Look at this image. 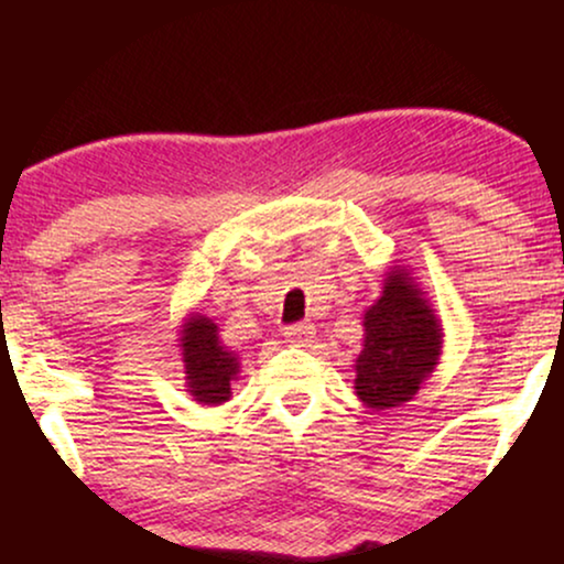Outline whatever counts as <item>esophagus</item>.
Returning <instances> with one entry per match:
<instances>
[{
	"label": "esophagus",
	"mask_w": 564,
	"mask_h": 564,
	"mask_svg": "<svg viewBox=\"0 0 564 564\" xmlns=\"http://www.w3.org/2000/svg\"><path fill=\"white\" fill-rule=\"evenodd\" d=\"M283 336L291 341V345H310V341L315 339V326H310V323H294V326H289Z\"/></svg>",
	"instance_id": "1"
}]
</instances>
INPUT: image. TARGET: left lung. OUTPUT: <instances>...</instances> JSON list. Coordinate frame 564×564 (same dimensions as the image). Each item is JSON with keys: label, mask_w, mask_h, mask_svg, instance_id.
<instances>
[{"label": "left lung", "mask_w": 564, "mask_h": 564, "mask_svg": "<svg viewBox=\"0 0 564 564\" xmlns=\"http://www.w3.org/2000/svg\"><path fill=\"white\" fill-rule=\"evenodd\" d=\"M443 355V321L403 264H392L381 294L364 313V349L355 360V394L371 411L413 400Z\"/></svg>", "instance_id": "1"}]
</instances>
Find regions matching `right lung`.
Returning a JSON list of instances; mask_svg holds the SVG:
<instances>
[{
    "label": "right lung",
    "mask_w": 564,
    "mask_h": 564,
    "mask_svg": "<svg viewBox=\"0 0 564 564\" xmlns=\"http://www.w3.org/2000/svg\"><path fill=\"white\" fill-rule=\"evenodd\" d=\"M180 358L185 366V387L198 405L228 403L241 373V360L219 341V328L200 313H187L177 334Z\"/></svg>",
    "instance_id": "right-lung-1"
}]
</instances>
